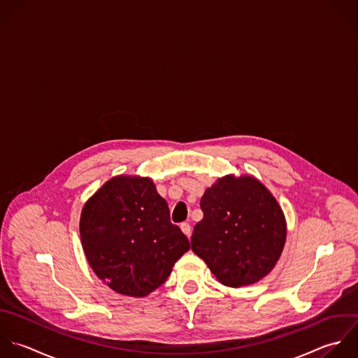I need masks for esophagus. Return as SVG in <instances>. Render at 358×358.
<instances>
[{"label":"esophagus","mask_w":358,"mask_h":358,"mask_svg":"<svg viewBox=\"0 0 358 358\" xmlns=\"http://www.w3.org/2000/svg\"><path fill=\"white\" fill-rule=\"evenodd\" d=\"M180 227H181L182 233H184L187 237H189V236H191V226H189V223L184 222V223H181V224H180Z\"/></svg>","instance_id":"obj_1"}]
</instances>
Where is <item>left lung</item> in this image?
I'll list each match as a JSON object with an SVG mask.
<instances>
[{"label": "left lung", "instance_id": "8db88e82", "mask_svg": "<svg viewBox=\"0 0 358 358\" xmlns=\"http://www.w3.org/2000/svg\"><path fill=\"white\" fill-rule=\"evenodd\" d=\"M203 219L191 237L192 251L229 287L259 282L279 261L286 219L269 189L251 176H226L201 198Z\"/></svg>", "mask_w": 358, "mask_h": 358}]
</instances>
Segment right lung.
Listing matches in <instances>:
<instances>
[{"label":"right lung","instance_id":"right-lung-1","mask_svg":"<svg viewBox=\"0 0 358 358\" xmlns=\"http://www.w3.org/2000/svg\"><path fill=\"white\" fill-rule=\"evenodd\" d=\"M79 233L86 259L114 292L145 297L162 286L189 241L170 222L167 202L148 177L118 176L85 203Z\"/></svg>","mask_w":358,"mask_h":358}]
</instances>
